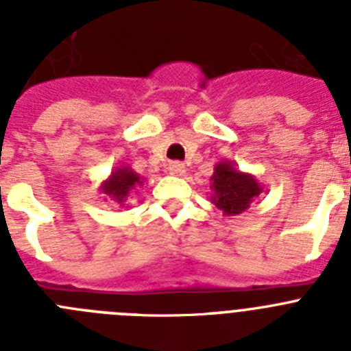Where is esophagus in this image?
Masks as SVG:
<instances>
[{"label":"esophagus","instance_id":"obj_1","mask_svg":"<svg viewBox=\"0 0 351 351\" xmlns=\"http://www.w3.org/2000/svg\"><path fill=\"white\" fill-rule=\"evenodd\" d=\"M169 172L172 173V176L181 178V176H184L186 173L184 163H181V161H172V163H169Z\"/></svg>","mask_w":351,"mask_h":351}]
</instances>
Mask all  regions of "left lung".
Wrapping results in <instances>:
<instances>
[{"instance_id": "obj_1", "label": "left lung", "mask_w": 351, "mask_h": 351, "mask_svg": "<svg viewBox=\"0 0 351 351\" xmlns=\"http://www.w3.org/2000/svg\"><path fill=\"white\" fill-rule=\"evenodd\" d=\"M210 202L225 216L243 214L260 195L265 193L263 184L253 173L243 172L232 161H219L210 178Z\"/></svg>"}]
</instances>
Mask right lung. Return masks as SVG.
Segmentation results:
<instances>
[{
    "label": "right lung",
    "mask_w": 351,
    "mask_h": 351,
    "mask_svg": "<svg viewBox=\"0 0 351 351\" xmlns=\"http://www.w3.org/2000/svg\"><path fill=\"white\" fill-rule=\"evenodd\" d=\"M144 181L145 179L141 178L130 167H114L110 176L105 181H101L100 191L104 193V197L110 198L112 202L119 204L121 207H128L126 206L128 197L132 193H137V188L144 186Z\"/></svg>",
    "instance_id": "right-lung-1"
}]
</instances>
